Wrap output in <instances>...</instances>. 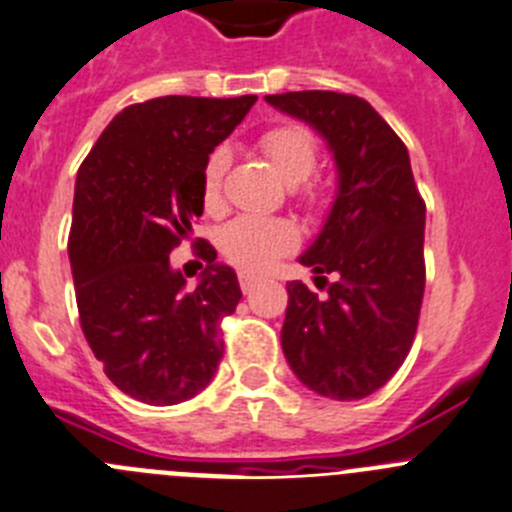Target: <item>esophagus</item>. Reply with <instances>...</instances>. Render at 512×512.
<instances>
[{
    "label": "esophagus",
    "instance_id": "1",
    "mask_svg": "<svg viewBox=\"0 0 512 512\" xmlns=\"http://www.w3.org/2000/svg\"><path fill=\"white\" fill-rule=\"evenodd\" d=\"M237 278H240V288H242V293H250V290L255 288V285H257V275H252V272H245V270H242L240 275H237Z\"/></svg>",
    "mask_w": 512,
    "mask_h": 512
}]
</instances>
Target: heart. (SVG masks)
<instances>
[{"label":"heart","instance_id":"heart-1","mask_svg":"<svg viewBox=\"0 0 512 512\" xmlns=\"http://www.w3.org/2000/svg\"><path fill=\"white\" fill-rule=\"evenodd\" d=\"M260 148L290 184L310 179L318 166V143L295 123L267 128L260 136ZM229 154L227 148H214L202 166V202L207 209H217L222 202V179L227 171ZM303 202L310 209H321L326 204V191L308 186L303 191ZM298 242V232L285 219L265 217H237L219 232V250L232 265L242 270H262L275 257L288 252Z\"/></svg>","mask_w":512,"mask_h":512}]
</instances>
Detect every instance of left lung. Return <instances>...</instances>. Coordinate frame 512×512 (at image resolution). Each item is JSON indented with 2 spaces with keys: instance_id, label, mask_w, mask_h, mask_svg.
I'll use <instances>...</instances> for the list:
<instances>
[{
  "instance_id": "1",
  "label": "left lung",
  "mask_w": 512,
  "mask_h": 512,
  "mask_svg": "<svg viewBox=\"0 0 512 512\" xmlns=\"http://www.w3.org/2000/svg\"><path fill=\"white\" fill-rule=\"evenodd\" d=\"M315 128L338 164V197L300 262L313 267L318 298L288 283L283 353L315 394L364 399L404 364L424 298V204L409 151L369 100L333 90L265 95ZM326 274L337 278L328 284Z\"/></svg>"
}]
</instances>
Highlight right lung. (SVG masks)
<instances>
[{"label": "right lung", "mask_w": 512, "mask_h": 512, "mask_svg": "<svg viewBox=\"0 0 512 512\" xmlns=\"http://www.w3.org/2000/svg\"><path fill=\"white\" fill-rule=\"evenodd\" d=\"M257 95H164L123 108L78 169L70 267L80 328L105 376L138 401L197 396L224 353V315L242 298L214 247L194 290L169 255L202 217V166ZM204 242V240H199Z\"/></svg>", "instance_id": "right-lung-1"}]
</instances>
